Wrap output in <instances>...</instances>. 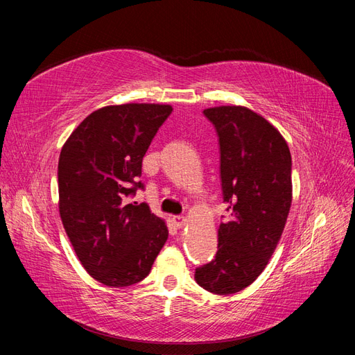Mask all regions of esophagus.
Returning a JSON list of instances; mask_svg holds the SVG:
<instances>
[{
    "mask_svg": "<svg viewBox=\"0 0 355 355\" xmlns=\"http://www.w3.org/2000/svg\"><path fill=\"white\" fill-rule=\"evenodd\" d=\"M173 220H175V223H176V227H178V228L185 227V223H187V218H185V216H175V218H173Z\"/></svg>",
    "mask_w": 355,
    "mask_h": 355,
    "instance_id": "1",
    "label": "esophagus"
}]
</instances>
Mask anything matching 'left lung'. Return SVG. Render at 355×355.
<instances>
[{
    "label": "left lung",
    "instance_id": "left-lung-1",
    "mask_svg": "<svg viewBox=\"0 0 355 355\" xmlns=\"http://www.w3.org/2000/svg\"><path fill=\"white\" fill-rule=\"evenodd\" d=\"M202 112L219 136L231 219L220 223L216 256L197 268L196 282L214 295H232L261 275L282 239L292 206V157L282 133L245 106Z\"/></svg>",
    "mask_w": 355,
    "mask_h": 355
}]
</instances>
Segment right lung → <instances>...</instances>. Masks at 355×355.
I'll list each match as a JSON object with an SVG mask.
<instances>
[{"label": "right lung", "instance_id": "add662e5", "mask_svg": "<svg viewBox=\"0 0 355 355\" xmlns=\"http://www.w3.org/2000/svg\"><path fill=\"white\" fill-rule=\"evenodd\" d=\"M173 108L111 105L84 118L62 146L59 213L75 254L94 280L110 287L142 282L168 237L146 202H127L142 159Z\"/></svg>", "mask_w": 355, "mask_h": 355}]
</instances>
